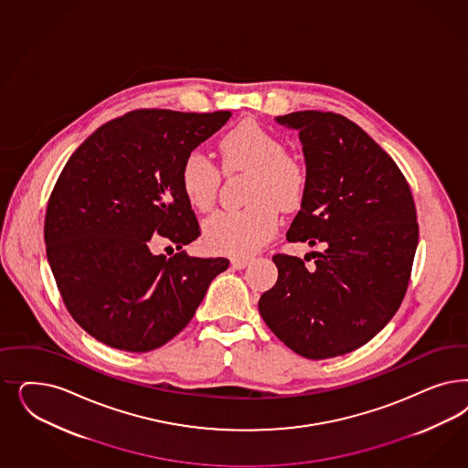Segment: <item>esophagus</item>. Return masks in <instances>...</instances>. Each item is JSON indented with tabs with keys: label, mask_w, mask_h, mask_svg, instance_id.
<instances>
[{
	"label": "esophagus",
	"mask_w": 468,
	"mask_h": 468,
	"mask_svg": "<svg viewBox=\"0 0 468 468\" xmlns=\"http://www.w3.org/2000/svg\"><path fill=\"white\" fill-rule=\"evenodd\" d=\"M250 263V258L246 257H234L230 258V265H232V269H238V271H241L244 269L246 265Z\"/></svg>",
	"instance_id": "1"
}]
</instances>
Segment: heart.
Segmentation results:
<instances>
[{
  "label": "heart",
  "mask_w": 468,
  "mask_h": 468,
  "mask_svg": "<svg viewBox=\"0 0 468 468\" xmlns=\"http://www.w3.org/2000/svg\"><path fill=\"white\" fill-rule=\"evenodd\" d=\"M227 172H251L250 207L213 213L203 224V241L215 253L251 255L271 239L279 227L275 206L282 211L298 210L310 186L308 168L298 156L287 153L286 143L271 131L246 121L220 139ZM220 172L208 156L193 151L181 168V187L186 199L208 210L218 189Z\"/></svg>",
  "instance_id": "b5f03b06"
}]
</instances>
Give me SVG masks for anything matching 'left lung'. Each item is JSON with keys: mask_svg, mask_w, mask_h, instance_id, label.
Segmentation results:
<instances>
[{"mask_svg": "<svg viewBox=\"0 0 468 468\" xmlns=\"http://www.w3.org/2000/svg\"><path fill=\"white\" fill-rule=\"evenodd\" d=\"M275 121L300 133L310 174L287 241L325 250L312 253L314 267L273 255L279 277L258 310L294 353L339 356L384 329L405 298L419 244L415 203L394 160L355 122L317 110Z\"/></svg>", "mask_w": 468, "mask_h": 468, "instance_id": "left-lung-1", "label": "left lung"}]
</instances>
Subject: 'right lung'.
Listing matches in <instances>:
<instances>
[{
	"mask_svg": "<svg viewBox=\"0 0 468 468\" xmlns=\"http://www.w3.org/2000/svg\"><path fill=\"white\" fill-rule=\"evenodd\" d=\"M229 117L134 110L96 129L63 166L46 210V257L69 314L106 346H164L227 271V258H166L150 246L162 238L181 250L199 236L182 164Z\"/></svg>",
	"mask_w": 468,
	"mask_h": 468,
	"instance_id": "right-lung-1",
	"label": "right lung"
}]
</instances>
